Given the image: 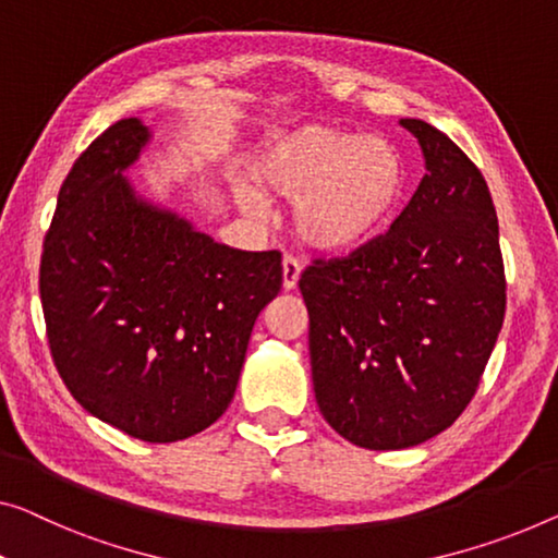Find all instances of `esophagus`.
Wrapping results in <instances>:
<instances>
[{"instance_id":"esophagus-1","label":"esophagus","mask_w":558,"mask_h":558,"mask_svg":"<svg viewBox=\"0 0 558 558\" xmlns=\"http://www.w3.org/2000/svg\"><path fill=\"white\" fill-rule=\"evenodd\" d=\"M298 278H301V263L293 255H286L282 257V288L293 290L298 286Z\"/></svg>"}]
</instances>
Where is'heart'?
<instances>
[{"label": "heart", "mask_w": 558, "mask_h": 558, "mask_svg": "<svg viewBox=\"0 0 558 558\" xmlns=\"http://www.w3.org/2000/svg\"><path fill=\"white\" fill-rule=\"evenodd\" d=\"M255 181L240 178L243 210L265 215L268 197L295 199L293 228L315 251H353L376 235L403 190V162L384 137L336 128L280 132L255 165Z\"/></svg>", "instance_id": "obj_1"}]
</instances>
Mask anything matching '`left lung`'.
<instances>
[{
    "label": "left lung",
    "instance_id": "8db88e82",
    "mask_svg": "<svg viewBox=\"0 0 558 558\" xmlns=\"http://www.w3.org/2000/svg\"><path fill=\"white\" fill-rule=\"evenodd\" d=\"M426 174L386 232L301 272L313 390L340 436L418 446L471 403L506 313L498 218L484 174L444 132L401 120Z\"/></svg>",
    "mask_w": 558,
    "mask_h": 558
}]
</instances>
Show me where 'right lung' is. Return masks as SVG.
I'll return each mask as SVG.
<instances>
[{"instance_id":"add662e5","label":"right lung","mask_w":558,"mask_h":558,"mask_svg":"<svg viewBox=\"0 0 558 558\" xmlns=\"http://www.w3.org/2000/svg\"><path fill=\"white\" fill-rule=\"evenodd\" d=\"M107 128L66 174L45 235L49 353L82 409L149 444L205 430L235 396L257 313L278 295V251L245 253L137 199L122 170L147 143Z\"/></svg>"}]
</instances>
